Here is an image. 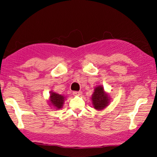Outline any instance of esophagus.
<instances>
[{"label": "esophagus", "mask_w": 157, "mask_h": 157, "mask_svg": "<svg viewBox=\"0 0 157 157\" xmlns=\"http://www.w3.org/2000/svg\"><path fill=\"white\" fill-rule=\"evenodd\" d=\"M73 95H82V91H73Z\"/></svg>", "instance_id": "obj_1"}]
</instances>
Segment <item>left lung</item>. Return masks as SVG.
Listing matches in <instances>:
<instances>
[{
	"label": "left lung",
	"instance_id": "left-lung-1",
	"mask_svg": "<svg viewBox=\"0 0 157 157\" xmlns=\"http://www.w3.org/2000/svg\"><path fill=\"white\" fill-rule=\"evenodd\" d=\"M91 100L94 108L98 110L105 108L109 102L108 95L105 93L102 86H98L95 89Z\"/></svg>",
	"mask_w": 157,
	"mask_h": 157
}]
</instances>
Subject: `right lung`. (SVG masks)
Here are the masks:
<instances>
[{"mask_svg":"<svg viewBox=\"0 0 157 157\" xmlns=\"http://www.w3.org/2000/svg\"><path fill=\"white\" fill-rule=\"evenodd\" d=\"M50 98V102L51 105H52L55 108H56L57 109H59L60 108H62L65 98L63 95L56 94V93L52 92Z\"/></svg>","mask_w":157,"mask_h":157,"instance_id":"right-lung-1","label":"right lung"}]
</instances>
